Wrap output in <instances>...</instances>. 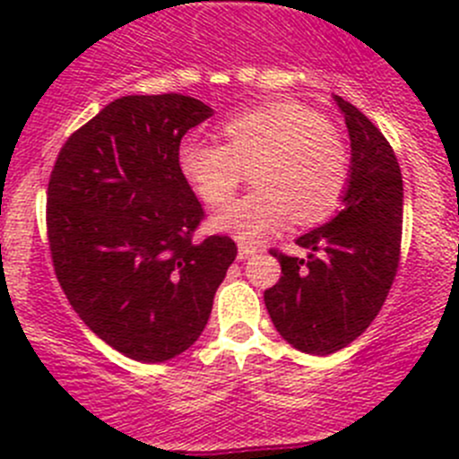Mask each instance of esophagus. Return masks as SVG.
<instances>
[{"label":"esophagus","mask_w":459,"mask_h":459,"mask_svg":"<svg viewBox=\"0 0 459 459\" xmlns=\"http://www.w3.org/2000/svg\"><path fill=\"white\" fill-rule=\"evenodd\" d=\"M257 251H259V247H255V244H248V242H239L238 244V257L239 259L253 257Z\"/></svg>","instance_id":"1"}]
</instances>
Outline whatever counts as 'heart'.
Returning a JSON list of instances; mask_svg holds the SVG:
<instances>
[{
    "label": "heart",
    "instance_id": "b5f03b06",
    "mask_svg": "<svg viewBox=\"0 0 459 459\" xmlns=\"http://www.w3.org/2000/svg\"><path fill=\"white\" fill-rule=\"evenodd\" d=\"M226 143L186 140L178 166L202 202L221 206L253 166L255 191L215 212L212 226L239 239H262L290 220L316 224L344 197L351 155L317 110L293 100L244 110L221 124Z\"/></svg>",
    "mask_w": 459,
    "mask_h": 459
}]
</instances>
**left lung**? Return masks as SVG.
<instances>
[{"mask_svg":"<svg viewBox=\"0 0 459 459\" xmlns=\"http://www.w3.org/2000/svg\"><path fill=\"white\" fill-rule=\"evenodd\" d=\"M351 137L342 211L295 244L307 259L277 255L281 277L264 293L277 333L302 353L331 355L358 340L382 308L400 264L404 188L391 143L371 119L333 97Z\"/></svg>","mask_w":459,"mask_h":459,"instance_id":"left-lung-1","label":"left lung"}]
</instances>
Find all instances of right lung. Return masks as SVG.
<instances>
[{"label":"right lung","instance_id":"add662e5","mask_svg":"<svg viewBox=\"0 0 459 459\" xmlns=\"http://www.w3.org/2000/svg\"><path fill=\"white\" fill-rule=\"evenodd\" d=\"M212 115L195 97L110 101L59 151L46 226L75 313L126 358L155 364L197 342L238 247L195 242L204 211L178 166L182 137Z\"/></svg>","mask_w":459,"mask_h":459}]
</instances>
